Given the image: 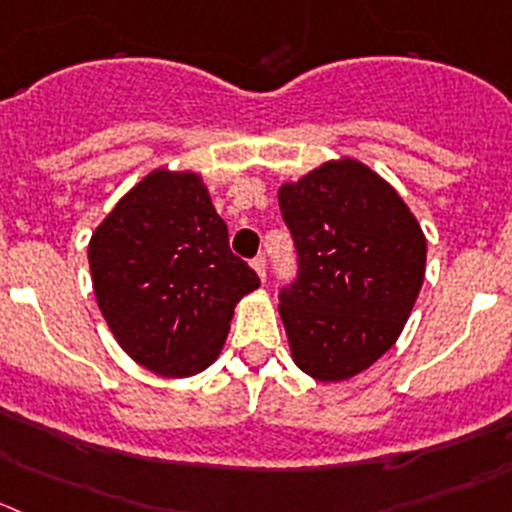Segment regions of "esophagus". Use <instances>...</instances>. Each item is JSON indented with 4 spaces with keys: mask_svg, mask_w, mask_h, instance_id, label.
Listing matches in <instances>:
<instances>
[{
    "mask_svg": "<svg viewBox=\"0 0 512 512\" xmlns=\"http://www.w3.org/2000/svg\"><path fill=\"white\" fill-rule=\"evenodd\" d=\"M251 266H253V269H256L259 279L266 281V259H264V256H256V259L251 261Z\"/></svg>",
    "mask_w": 512,
    "mask_h": 512,
    "instance_id": "esophagus-1",
    "label": "esophagus"
}]
</instances>
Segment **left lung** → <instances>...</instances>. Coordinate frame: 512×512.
Segmentation results:
<instances>
[{
  "mask_svg": "<svg viewBox=\"0 0 512 512\" xmlns=\"http://www.w3.org/2000/svg\"><path fill=\"white\" fill-rule=\"evenodd\" d=\"M296 279L279 314L299 369L342 382L397 342L425 279L427 241L389 183L357 160H334L279 191Z\"/></svg>",
  "mask_w": 512,
  "mask_h": 512,
  "instance_id": "8db88e82",
  "label": "left lung"
}]
</instances>
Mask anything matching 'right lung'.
Returning <instances> with one entry per match:
<instances>
[{
	"label": "right lung",
	"mask_w": 512,
	"mask_h": 512,
	"mask_svg": "<svg viewBox=\"0 0 512 512\" xmlns=\"http://www.w3.org/2000/svg\"><path fill=\"white\" fill-rule=\"evenodd\" d=\"M87 259L120 347L163 377L203 372L226 342L233 306L261 284L228 246L196 173L140 180L92 233Z\"/></svg>",
	"instance_id": "1"
}]
</instances>
